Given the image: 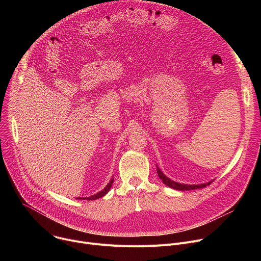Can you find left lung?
Instances as JSON below:
<instances>
[{"mask_svg": "<svg viewBox=\"0 0 261 261\" xmlns=\"http://www.w3.org/2000/svg\"><path fill=\"white\" fill-rule=\"evenodd\" d=\"M157 172L159 177L161 178V180L163 181V184H165L168 187L175 189V190H179V191H185V190H194V189H200V188H204L206 186H208L213 180L205 182V184H200V185H186V184H179L176 181L171 180L170 178H168L158 167H157Z\"/></svg>", "mask_w": 261, "mask_h": 261, "instance_id": "obj_1", "label": "left lung"}]
</instances>
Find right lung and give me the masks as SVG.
I'll return each instance as SVG.
<instances>
[{"label": "right lung", "mask_w": 261, "mask_h": 261, "mask_svg": "<svg viewBox=\"0 0 261 261\" xmlns=\"http://www.w3.org/2000/svg\"><path fill=\"white\" fill-rule=\"evenodd\" d=\"M113 182H114V178H111L110 179V181L107 184V186L106 187L102 190V191H100L99 193H97V194H95V195H92V196H89V197H80L79 199H87V200H95V199H98V198H101V197H103L109 190H110V188H111V185H113Z\"/></svg>", "instance_id": "add662e5"}]
</instances>
